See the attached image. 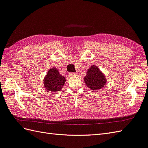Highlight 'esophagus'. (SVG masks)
Listing matches in <instances>:
<instances>
[{"label": "esophagus", "mask_w": 148, "mask_h": 148, "mask_svg": "<svg viewBox=\"0 0 148 148\" xmlns=\"http://www.w3.org/2000/svg\"><path fill=\"white\" fill-rule=\"evenodd\" d=\"M69 74L70 75H71V76H74V75H76L77 74V73H69Z\"/></svg>", "instance_id": "obj_1"}]
</instances>
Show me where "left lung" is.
Wrapping results in <instances>:
<instances>
[{
    "label": "left lung",
    "instance_id": "left-lung-1",
    "mask_svg": "<svg viewBox=\"0 0 148 148\" xmlns=\"http://www.w3.org/2000/svg\"><path fill=\"white\" fill-rule=\"evenodd\" d=\"M107 79L104 74L99 70L98 67L92 65L88 69L87 74L84 77L86 86L89 89L97 90L101 89L106 84Z\"/></svg>",
    "mask_w": 148,
    "mask_h": 148
}]
</instances>
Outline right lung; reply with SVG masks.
Here are the masks:
<instances>
[{
	"label": "right lung",
	"mask_w": 148,
	"mask_h": 148,
	"mask_svg": "<svg viewBox=\"0 0 148 148\" xmlns=\"http://www.w3.org/2000/svg\"><path fill=\"white\" fill-rule=\"evenodd\" d=\"M66 77L59 74L56 68L49 69L44 79V86L47 90L52 92L59 91L65 84Z\"/></svg>",
	"instance_id": "obj_1"
}]
</instances>
